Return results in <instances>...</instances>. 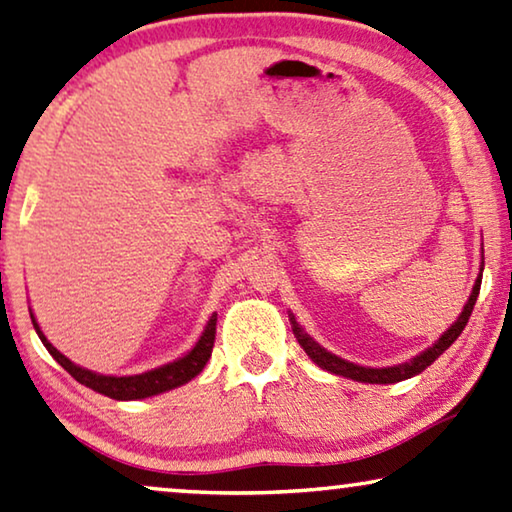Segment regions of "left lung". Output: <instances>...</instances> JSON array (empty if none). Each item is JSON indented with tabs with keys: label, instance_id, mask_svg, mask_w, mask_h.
<instances>
[{
	"label": "left lung",
	"instance_id": "1",
	"mask_svg": "<svg viewBox=\"0 0 512 512\" xmlns=\"http://www.w3.org/2000/svg\"><path fill=\"white\" fill-rule=\"evenodd\" d=\"M480 283H482V276L475 280L473 285V292L469 301H466L462 315H459L455 325H452L445 334L438 338V341L431 345L429 350H424L422 355H417L415 359H410L408 364H399V366H387V369H369V366H359V364H352V362H345V359L331 355L327 352L322 345H318L313 341L311 336L306 334L304 329L297 325V320H292V331L294 336H297V341L301 348L306 350V355L313 359L315 364L322 366V369H327L331 373H336V376H343V378H352V380H359V383H376V385H390V383H399V380H406V378H413L417 373H422L427 366H431L436 362L438 357L443 355L445 350L450 348L452 343L457 341V336L462 334L466 322H469L471 313H473V306H475V299H478V292H480Z\"/></svg>",
	"mask_w": 512,
	"mask_h": 512
}]
</instances>
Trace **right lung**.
Instances as JSON below:
<instances>
[{
  "instance_id": "add662e5",
  "label": "right lung",
  "mask_w": 512,
  "mask_h": 512,
  "mask_svg": "<svg viewBox=\"0 0 512 512\" xmlns=\"http://www.w3.org/2000/svg\"><path fill=\"white\" fill-rule=\"evenodd\" d=\"M32 322H34V329H37V334L41 338V343L46 345V350L55 357V362L60 364L64 371H69L71 376L78 380V383L90 387V390H95L99 394H104V397H111V399H118V401H132V399H146V397H153V394H162L167 390H174V387L185 385L187 380L199 376V371L204 369L208 357H211V352H213L215 322H218V315H211V320H208L204 334H201L197 345H194V348L187 352L185 357L176 359V362H171V364H164L155 371L141 373V376H122V378L99 376V373L81 369V366L69 362V359L64 357L60 350L53 348V345L48 343V338L41 334V329L37 325V320H34V315H32Z\"/></svg>"
}]
</instances>
